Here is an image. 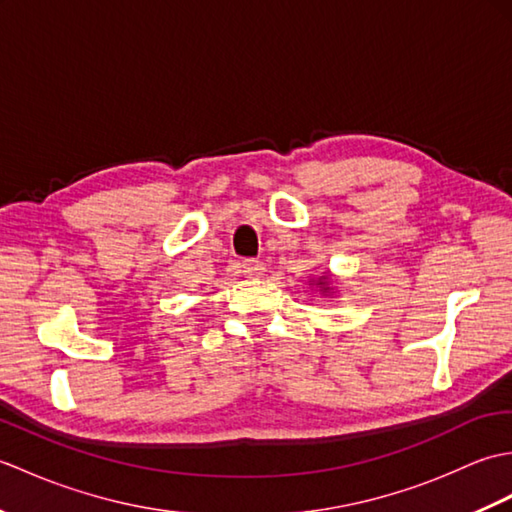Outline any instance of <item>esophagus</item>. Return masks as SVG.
<instances>
[{"label": "esophagus", "mask_w": 512, "mask_h": 512, "mask_svg": "<svg viewBox=\"0 0 512 512\" xmlns=\"http://www.w3.org/2000/svg\"><path fill=\"white\" fill-rule=\"evenodd\" d=\"M239 270H242L246 277H262L266 273V266L259 262V259H242Z\"/></svg>", "instance_id": "1"}]
</instances>
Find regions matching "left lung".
<instances>
[{
  "label": "left lung",
  "instance_id": "left-lung-1",
  "mask_svg": "<svg viewBox=\"0 0 512 512\" xmlns=\"http://www.w3.org/2000/svg\"><path fill=\"white\" fill-rule=\"evenodd\" d=\"M312 286H317L321 295H332L334 288H332V275L330 273H323L321 277H314L310 279Z\"/></svg>",
  "mask_w": 512,
  "mask_h": 512
}]
</instances>
